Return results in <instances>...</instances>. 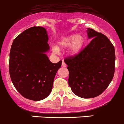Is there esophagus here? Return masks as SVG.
<instances>
[{
    "instance_id": "1",
    "label": "esophagus",
    "mask_w": 124,
    "mask_h": 124,
    "mask_svg": "<svg viewBox=\"0 0 124 124\" xmlns=\"http://www.w3.org/2000/svg\"><path fill=\"white\" fill-rule=\"evenodd\" d=\"M62 67H66V66H67V65H66V63H65V62H63V61H62Z\"/></svg>"
}]
</instances>
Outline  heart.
Returning <instances> with one entry per match:
<instances>
[{
	"label": "heart",
	"mask_w": 124,
	"mask_h": 124,
	"mask_svg": "<svg viewBox=\"0 0 124 124\" xmlns=\"http://www.w3.org/2000/svg\"><path fill=\"white\" fill-rule=\"evenodd\" d=\"M85 43V38L82 34H71L66 37L59 42V46L62 48H67L70 46L69 52L71 55L77 54L79 53L84 47ZM54 53H58L57 48H53Z\"/></svg>",
	"instance_id": "1"
}]
</instances>
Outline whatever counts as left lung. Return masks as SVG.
<instances>
[{
  "instance_id": "1",
  "label": "left lung",
  "mask_w": 124,
  "mask_h": 124,
  "mask_svg": "<svg viewBox=\"0 0 124 124\" xmlns=\"http://www.w3.org/2000/svg\"><path fill=\"white\" fill-rule=\"evenodd\" d=\"M93 38L77 54L64 59L69 73V85L75 94L84 99L99 96L108 87L115 69V48L103 34L88 29Z\"/></svg>"
}]
</instances>
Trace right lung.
I'll use <instances>...</instances> for the list:
<instances>
[{"label":"right lung","mask_w":124,"mask_h":124,"mask_svg":"<svg viewBox=\"0 0 124 124\" xmlns=\"http://www.w3.org/2000/svg\"><path fill=\"white\" fill-rule=\"evenodd\" d=\"M46 30L33 27L14 40L9 54V71L14 86L22 96L39 101L49 95L62 61L53 63L45 53L49 49Z\"/></svg>","instance_id":"right-lung-1"}]
</instances>
